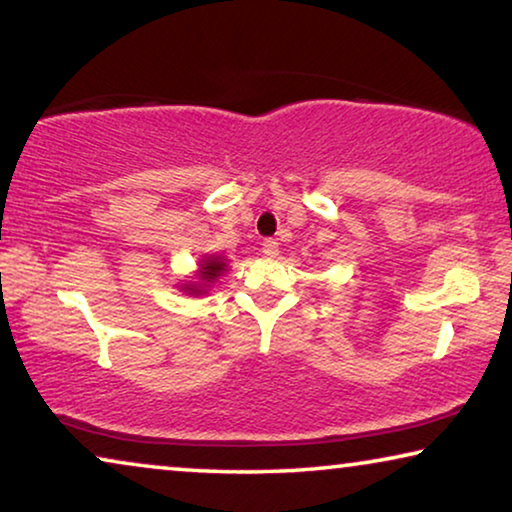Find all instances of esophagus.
Returning a JSON list of instances; mask_svg holds the SVG:
<instances>
[{
    "mask_svg": "<svg viewBox=\"0 0 512 512\" xmlns=\"http://www.w3.org/2000/svg\"><path fill=\"white\" fill-rule=\"evenodd\" d=\"M262 253H264L266 257H278V253H280L278 241H276V239H266V241L262 243Z\"/></svg>",
    "mask_w": 512,
    "mask_h": 512,
    "instance_id": "obj_1",
    "label": "esophagus"
}]
</instances>
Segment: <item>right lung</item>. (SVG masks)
<instances>
[{"label": "right lung", "instance_id": "right-lung-1", "mask_svg": "<svg viewBox=\"0 0 512 512\" xmlns=\"http://www.w3.org/2000/svg\"><path fill=\"white\" fill-rule=\"evenodd\" d=\"M227 271V257L223 255H204L200 262H197V271H195V280L190 282H181L177 285L183 294L190 296H202L209 294V289L216 285L218 278Z\"/></svg>", "mask_w": 512, "mask_h": 512}]
</instances>
